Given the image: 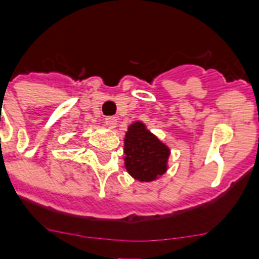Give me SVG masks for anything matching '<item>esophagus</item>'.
I'll return each mask as SVG.
<instances>
[{
	"label": "esophagus",
	"mask_w": 259,
	"mask_h": 259,
	"mask_svg": "<svg viewBox=\"0 0 259 259\" xmlns=\"http://www.w3.org/2000/svg\"><path fill=\"white\" fill-rule=\"evenodd\" d=\"M105 123L109 127H115L117 125V117H113V115H109V117L105 118Z\"/></svg>",
	"instance_id": "esophagus-1"
}]
</instances>
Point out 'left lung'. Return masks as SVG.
<instances>
[{
    "instance_id": "left-lung-1",
    "label": "left lung",
    "mask_w": 259,
    "mask_h": 259,
    "mask_svg": "<svg viewBox=\"0 0 259 259\" xmlns=\"http://www.w3.org/2000/svg\"><path fill=\"white\" fill-rule=\"evenodd\" d=\"M125 156L126 169L136 180L153 181L166 170L169 149L144 123L136 122L126 133Z\"/></svg>"
}]
</instances>
